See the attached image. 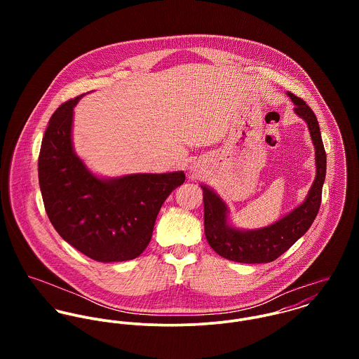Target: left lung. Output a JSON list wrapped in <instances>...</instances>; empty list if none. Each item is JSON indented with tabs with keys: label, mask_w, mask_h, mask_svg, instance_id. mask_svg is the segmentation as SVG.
<instances>
[{
	"label": "left lung",
	"mask_w": 359,
	"mask_h": 359,
	"mask_svg": "<svg viewBox=\"0 0 359 359\" xmlns=\"http://www.w3.org/2000/svg\"><path fill=\"white\" fill-rule=\"evenodd\" d=\"M296 104L294 111L306 123L315 147L316 175L306 201L276 222L253 231L238 229L228 221V207L210 188L203 189L205 239L211 249L226 259L259 264L271 262L289 250L312 225L322 201V187L326 175V154L315 113L302 98L287 93Z\"/></svg>",
	"instance_id": "8db88e82"
}]
</instances>
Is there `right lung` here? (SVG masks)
<instances>
[{
  "mask_svg": "<svg viewBox=\"0 0 359 359\" xmlns=\"http://www.w3.org/2000/svg\"><path fill=\"white\" fill-rule=\"evenodd\" d=\"M83 95L52 114L39 156V181L56 232L95 261L140 256L151 242L156 217L168 195L184 184V171L100 178L76 154L73 109Z\"/></svg>",
  "mask_w": 359,
  "mask_h": 359,
  "instance_id": "1",
  "label": "right lung"
}]
</instances>
